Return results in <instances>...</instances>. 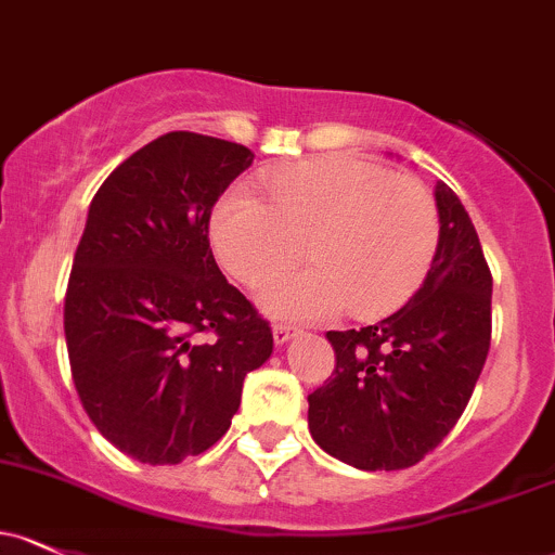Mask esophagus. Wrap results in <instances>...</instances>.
<instances>
[{"instance_id":"1","label":"esophagus","mask_w":555,"mask_h":555,"mask_svg":"<svg viewBox=\"0 0 555 555\" xmlns=\"http://www.w3.org/2000/svg\"><path fill=\"white\" fill-rule=\"evenodd\" d=\"M295 335H297V330H293V326H284V324L273 326V343H276V346H284V343L293 340Z\"/></svg>"}]
</instances>
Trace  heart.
<instances>
[{
	"label": "heart",
	"mask_w": 555,
	"mask_h": 555,
	"mask_svg": "<svg viewBox=\"0 0 555 555\" xmlns=\"http://www.w3.org/2000/svg\"><path fill=\"white\" fill-rule=\"evenodd\" d=\"M271 204L233 189L212 212L215 255L238 282L262 287L309 244L317 269L260 293L271 317L313 324L346 306L383 319L420 293L439 253L434 196L404 175L356 156H324L266 178Z\"/></svg>",
	"instance_id": "obj_1"
}]
</instances>
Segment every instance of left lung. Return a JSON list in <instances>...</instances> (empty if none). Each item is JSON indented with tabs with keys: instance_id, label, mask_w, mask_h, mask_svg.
I'll list each match as a JSON object with an SVG mask.
<instances>
[{
	"instance_id": "left-lung-1",
	"label": "left lung",
	"mask_w": 555,
	"mask_h": 555,
	"mask_svg": "<svg viewBox=\"0 0 555 555\" xmlns=\"http://www.w3.org/2000/svg\"><path fill=\"white\" fill-rule=\"evenodd\" d=\"M439 253L420 293L383 322L326 332L335 375L308 396V428L359 470L420 463L468 406L492 337V273L447 183H436Z\"/></svg>"
}]
</instances>
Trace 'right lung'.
<instances>
[{
    "mask_svg": "<svg viewBox=\"0 0 555 555\" xmlns=\"http://www.w3.org/2000/svg\"><path fill=\"white\" fill-rule=\"evenodd\" d=\"M255 154L167 132L108 175L87 209L63 330L81 406L119 452L178 465L229 430L247 372L273 353L253 302L209 249V215ZM212 331V344L195 340Z\"/></svg>",
    "mask_w": 555,
    "mask_h": 555,
    "instance_id": "right-lung-1",
    "label": "right lung"
}]
</instances>
